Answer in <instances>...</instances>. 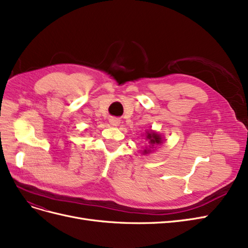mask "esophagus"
<instances>
[{
	"label": "esophagus",
	"mask_w": 248,
	"mask_h": 248,
	"mask_svg": "<svg viewBox=\"0 0 248 248\" xmlns=\"http://www.w3.org/2000/svg\"><path fill=\"white\" fill-rule=\"evenodd\" d=\"M110 124H112L113 126H116V125H118V124H119V119H117V118H114V117L110 118Z\"/></svg>",
	"instance_id": "esophagus-1"
}]
</instances>
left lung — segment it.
<instances>
[{"label": "left lung", "mask_w": 248, "mask_h": 248, "mask_svg": "<svg viewBox=\"0 0 248 248\" xmlns=\"http://www.w3.org/2000/svg\"><path fill=\"white\" fill-rule=\"evenodd\" d=\"M146 138L149 140V143L153 146L154 145H157V144H159V143H162L161 136L155 134V133H153V132H148ZM148 153H149V151L144 150V154H148Z\"/></svg>", "instance_id": "8db88e82"}]
</instances>
